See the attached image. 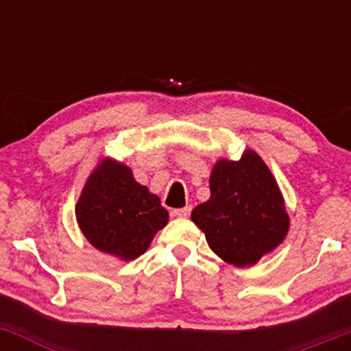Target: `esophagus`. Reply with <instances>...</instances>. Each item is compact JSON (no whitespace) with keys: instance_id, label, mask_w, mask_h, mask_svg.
Segmentation results:
<instances>
[{"instance_id":"esophagus-1","label":"esophagus","mask_w":351,"mask_h":351,"mask_svg":"<svg viewBox=\"0 0 351 351\" xmlns=\"http://www.w3.org/2000/svg\"><path fill=\"white\" fill-rule=\"evenodd\" d=\"M189 213H191V206L173 209V216H176V217H188Z\"/></svg>"}]
</instances>
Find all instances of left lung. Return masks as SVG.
<instances>
[{
    "instance_id": "left-lung-1",
    "label": "left lung",
    "mask_w": 351,
    "mask_h": 351,
    "mask_svg": "<svg viewBox=\"0 0 351 351\" xmlns=\"http://www.w3.org/2000/svg\"><path fill=\"white\" fill-rule=\"evenodd\" d=\"M211 196L191 219L213 252L237 267L254 265L274 251L289 231V215L277 181L252 150L237 162L219 160L209 176Z\"/></svg>"
}]
</instances>
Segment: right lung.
Returning <instances> with one entry per match:
<instances>
[{
  "label": "right lung",
  "mask_w": 351,
  "mask_h": 351,
  "mask_svg": "<svg viewBox=\"0 0 351 351\" xmlns=\"http://www.w3.org/2000/svg\"><path fill=\"white\" fill-rule=\"evenodd\" d=\"M75 217L95 249L132 261L167 226L168 211L158 196L136 183L130 168L106 158L88 176L75 204Z\"/></svg>",
  "instance_id": "add662e5"
}]
</instances>
